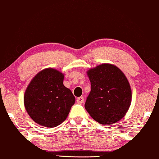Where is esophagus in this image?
<instances>
[{"label":"esophagus","mask_w":159,"mask_h":159,"mask_svg":"<svg viewBox=\"0 0 159 159\" xmlns=\"http://www.w3.org/2000/svg\"><path fill=\"white\" fill-rule=\"evenodd\" d=\"M84 97H79V98H77V102L79 103V104H82L83 102H84Z\"/></svg>","instance_id":"34e87169"}]
</instances>
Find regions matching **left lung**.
<instances>
[{"label": "left lung", "mask_w": 159, "mask_h": 159, "mask_svg": "<svg viewBox=\"0 0 159 159\" xmlns=\"http://www.w3.org/2000/svg\"><path fill=\"white\" fill-rule=\"evenodd\" d=\"M91 91L85 108L103 125H111L125 115L131 104L132 92L127 78L117 67L104 63L87 72Z\"/></svg>", "instance_id": "8db88e82"}]
</instances>
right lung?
I'll use <instances>...</instances> for the list:
<instances>
[{"label":"right lung","mask_w":159,"mask_h":159,"mask_svg":"<svg viewBox=\"0 0 159 159\" xmlns=\"http://www.w3.org/2000/svg\"><path fill=\"white\" fill-rule=\"evenodd\" d=\"M64 75L47 68L35 75L26 89L24 101L26 110L36 123L54 127L66 119L75 99L63 85Z\"/></svg>","instance_id":"add662e5"}]
</instances>
